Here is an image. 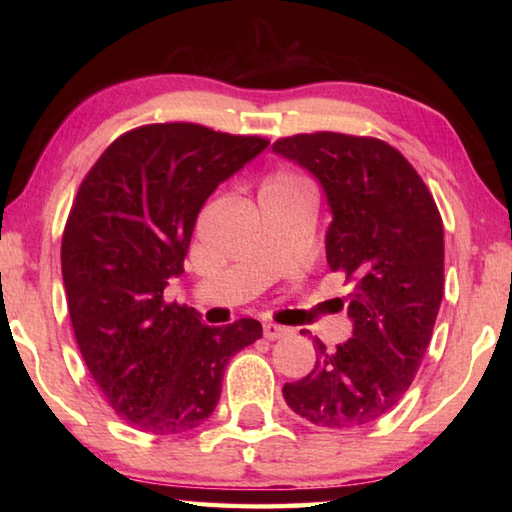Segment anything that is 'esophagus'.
Instances as JSON below:
<instances>
[{
    "label": "esophagus",
    "instance_id": "obj_1",
    "mask_svg": "<svg viewBox=\"0 0 512 512\" xmlns=\"http://www.w3.org/2000/svg\"><path fill=\"white\" fill-rule=\"evenodd\" d=\"M289 334V327H282V325H275V323H264V336L268 341H277L282 339V336Z\"/></svg>",
    "mask_w": 512,
    "mask_h": 512
}]
</instances>
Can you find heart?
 Returning <instances> with one entry per match:
<instances>
[{
  "instance_id": "1",
  "label": "heart",
  "mask_w": 512,
  "mask_h": 512,
  "mask_svg": "<svg viewBox=\"0 0 512 512\" xmlns=\"http://www.w3.org/2000/svg\"><path fill=\"white\" fill-rule=\"evenodd\" d=\"M305 183H302L300 178L291 176V173H275L264 183L262 189H302Z\"/></svg>"
}]
</instances>
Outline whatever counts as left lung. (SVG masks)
Listing matches in <instances>:
<instances>
[{
  "label": "left lung",
  "mask_w": 512,
  "mask_h": 512,
  "mask_svg": "<svg viewBox=\"0 0 512 512\" xmlns=\"http://www.w3.org/2000/svg\"><path fill=\"white\" fill-rule=\"evenodd\" d=\"M273 153L323 187L327 264L352 282V339L334 350L314 339V370L282 395L316 427L357 429L393 411L427 352L445 291L443 219L418 171L375 137L293 135Z\"/></svg>",
  "instance_id": "8db88e82"
}]
</instances>
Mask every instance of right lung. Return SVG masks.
<instances>
[{
  "label": "right lung",
  "instance_id": "right-lung-1",
  "mask_svg": "<svg viewBox=\"0 0 512 512\" xmlns=\"http://www.w3.org/2000/svg\"><path fill=\"white\" fill-rule=\"evenodd\" d=\"M266 146L151 124L117 137L79 187L60 248L69 318L92 379L133 427L169 436L203 424L228 361L262 336L255 318L210 327L162 293L185 271L203 203Z\"/></svg>",
  "mask_w": 512,
  "mask_h": 512
}]
</instances>
